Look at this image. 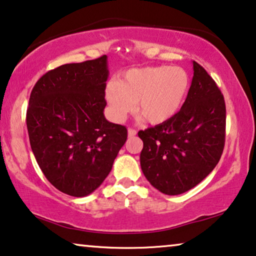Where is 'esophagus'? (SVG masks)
Returning <instances> with one entry per match:
<instances>
[{"label": "esophagus", "instance_id": "1", "mask_svg": "<svg viewBox=\"0 0 256 256\" xmlns=\"http://www.w3.org/2000/svg\"><path fill=\"white\" fill-rule=\"evenodd\" d=\"M136 134H138V132H136L135 129L128 128V136H129V138H134Z\"/></svg>", "mask_w": 256, "mask_h": 256}]
</instances>
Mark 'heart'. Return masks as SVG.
<instances>
[{
	"label": "heart",
	"instance_id": "obj_1",
	"mask_svg": "<svg viewBox=\"0 0 256 256\" xmlns=\"http://www.w3.org/2000/svg\"><path fill=\"white\" fill-rule=\"evenodd\" d=\"M190 78L182 68L155 66L126 72L120 82H110L106 99L110 115L121 121L134 110L146 124H163L177 114L186 96Z\"/></svg>",
	"mask_w": 256,
	"mask_h": 256
}]
</instances>
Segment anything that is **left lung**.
<instances>
[{
    "label": "left lung",
    "mask_w": 256,
    "mask_h": 256,
    "mask_svg": "<svg viewBox=\"0 0 256 256\" xmlns=\"http://www.w3.org/2000/svg\"><path fill=\"white\" fill-rule=\"evenodd\" d=\"M225 129L224 96L205 68L194 62V78L180 110L170 120L138 132L143 174L164 194L191 190L218 164Z\"/></svg>",
    "instance_id": "8db88e82"
}]
</instances>
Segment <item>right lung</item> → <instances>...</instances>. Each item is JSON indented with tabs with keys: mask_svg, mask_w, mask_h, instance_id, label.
<instances>
[{
	"mask_svg": "<svg viewBox=\"0 0 256 256\" xmlns=\"http://www.w3.org/2000/svg\"><path fill=\"white\" fill-rule=\"evenodd\" d=\"M108 74L107 56H101L51 70L31 90V149L48 180L73 197L102 184L127 141V128L104 115Z\"/></svg>",
	"mask_w": 256,
	"mask_h": 256,
	"instance_id": "right-lung-1",
	"label": "right lung"
}]
</instances>
